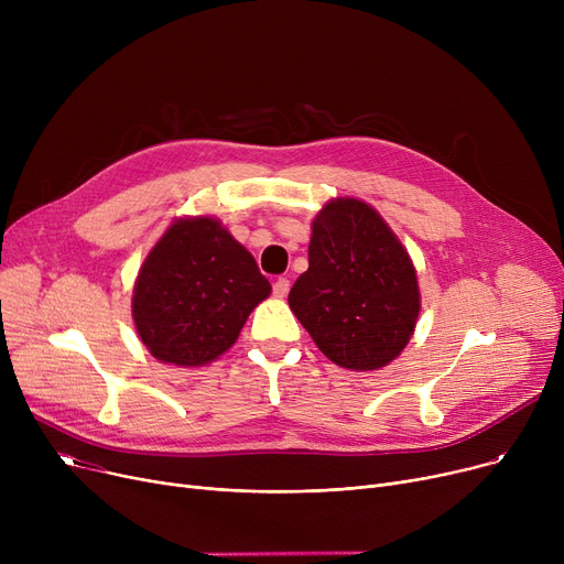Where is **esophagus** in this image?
I'll return each mask as SVG.
<instances>
[{
	"instance_id": "obj_1",
	"label": "esophagus",
	"mask_w": 564,
	"mask_h": 564,
	"mask_svg": "<svg viewBox=\"0 0 564 564\" xmlns=\"http://www.w3.org/2000/svg\"><path fill=\"white\" fill-rule=\"evenodd\" d=\"M288 292H290V281L285 276H279L274 281V294H276V297H285Z\"/></svg>"
}]
</instances>
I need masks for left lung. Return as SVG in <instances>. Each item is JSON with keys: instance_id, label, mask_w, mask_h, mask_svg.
Returning a JSON list of instances; mask_svg holds the SVG:
<instances>
[{"instance_id": "1", "label": "left lung", "mask_w": 564, "mask_h": 564, "mask_svg": "<svg viewBox=\"0 0 564 564\" xmlns=\"http://www.w3.org/2000/svg\"><path fill=\"white\" fill-rule=\"evenodd\" d=\"M288 304L324 357L349 370H377L416 329L421 294L387 221L364 200L336 198L313 221L308 270Z\"/></svg>"}]
</instances>
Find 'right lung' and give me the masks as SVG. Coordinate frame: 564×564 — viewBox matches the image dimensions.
I'll use <instances>...</instances> for the list:
<instances>
[{"instance_id":"right-lung-1","label":"right lung","mask_w":564,"mask_h":564,"mask_svg":"<svg viewBox=\"0 0 564 564\" xmlns=\"http://www.w3.org/2000/svg\"><path fill=\"white\" fill-rule=\"evenodd\" d=\"M270 292L253 256L217 219H181L141 264L132 315L155 359L205 366L237 340Z\"/></svg>"}]
</instances>
